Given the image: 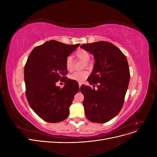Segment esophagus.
<instances>
[{
    "instance_id": "34e87169",
    "label": "esophagus",
    "mask_w": 157,
    "mask_h": 157,
    "mask_svg": "<svg viewBox=\"0 0 157 157\" xmlns=\"http://www.w3.org/2000/svg\"><path fill=\"white\" fill-rule=\"evenodd\" d=\"M82 84V82H78V85H79V87L80 88V86H81V85Z\"/></svg>"
}]
</instances>
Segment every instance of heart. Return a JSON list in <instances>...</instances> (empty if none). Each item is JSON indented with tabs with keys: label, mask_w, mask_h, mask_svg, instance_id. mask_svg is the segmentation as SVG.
<instances>
[{
	"label": "heart",
	"mask_w": 157,
	"mask_h": 157,
	"mask_svg": "<svg viewBox=\"0 0 157 157\" xmlns=\"http://www.w3.org/2000/svg\"><path fill=\"white\" fill-rule=\"evenodd\" d=\"M75 56L77 58H79L80 59H82L85 61L86 66L89 65V61L90 59V54L89 52L86 50L83 49H80L76 52ZM65 67L69 71H71L73 69V58L71 56H68L65 59ZM88 76V73L86 71H75L73 74H71L69 76V78L71 80H75L78 82H82L84 80L86 79Z\"/></svg>",
	"instance_id": "1"
}]
</instances>
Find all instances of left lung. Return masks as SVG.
Segmentation results:
<instances>
[{
  "mask_svg": "<svg viewBox=\"0 0 157 157\" xmlns=\"http://www.w3.org/2000/svg\"><path fill=\"white\" fill-rule=\"evenodd\" d=\"M80 48L94 56V69L88 78L98 90L82 85L83 105L87 119L105 123L116 117L124 103L130 81V69L125 55L111 42L98 41L82 44Z\"/></svg>",
  "mask_w": 157,
  "mask_h": 157,
  "instance_id": "1",
  "label": "left lung"
}]
</instances>
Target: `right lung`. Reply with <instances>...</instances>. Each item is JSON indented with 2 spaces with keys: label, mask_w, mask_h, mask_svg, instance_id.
Returning a JSON list of instances; mask_svg holds the SVG:
<instances>
[{
  "label": "right lung",
  "mask_w": 157,
  "mask_h": 157,
  "mask_svg": "<svg viewBox=\"0 0 157 157\" xmlns=\"http://www.w3.org/2000/svg\"><path fill=\"white\" fill-rule=\"evenodd\" d=\"M79 45L52 40L35 47L28 57L24 67L27 99L46 122H59L69 115V107L80 89L77 81L65 77L68 73L65 63ZM59 79L65 82L62 89L55 85Z\"/></svg>",
  "instance_id": "1"
}]
</instances>
